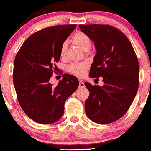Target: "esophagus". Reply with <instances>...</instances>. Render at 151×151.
Instances as JSON below:
<instances>
[{
  "instance_id": "esophagus-1",
  "label": "esophagus",
  "mask_w": 151,
  "mask_h": 151,
  "mask_svg": "<svg viewBox=\"0 0 151 151\" xmlns=\"http://www.w3.org/2000/svg\"><path fill=\"white\" fill-rule=\"evenodd\" d=\"M79 87H80V88H84L85 84L83 81H80V82H79Z\"/></svg>"
}]
</instances>
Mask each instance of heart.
<instances>
[{"label":"heart","mask_w":151,"mask_h":151,"mask_svg":"<svg viewBox=\"0 0 151 151\" xmlns=\"http://www.w3.org/2000/svg\"><path fill=\"white\" fill-rule=\"evenodd\" d=\"M71 42L74 45L80 47L85 52H88L91 47V39L86 33L83 32H77L73 36ZM67 50V42H64L60 48V55L65 56ZM88 68V63H71L67 67V71H69L77 77H82L85 75L86 71Z\"/></svg>","instance_id":"obj_1"}]
</instances>
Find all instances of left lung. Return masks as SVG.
Instances as JSON below:
<instances>
[{
	"instance_id": "8db88e82",
	"label": "left lung",
	"mask_w": 151,
	"mask_h": 151,
	"mask_svg": "<svg viewBox=\"0 0 151 151\" xmlns=\"http://www.w3.org/2000/svg\"><path fill=\"white\" fill-rule=\"evenodd\" d=\"M79 27L94 42L96 50L89 76L92 78L101 77L104 82L103 86L85 83L90 93L85 101V113L96 123H112L127 112L138 91L137 57L129 39L115 27Z\"/></svg>"
}]
</instances>
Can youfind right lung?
<instances>
[{"label": "right lung", "instance_id": "add662e5", "mask_svg": "<svg viewBox=\"0 0 151 151\" xmlns=\"http://www.w3.org/2000/svg\"><path fill=\"white\" fill-rule=\"evenodd\" d=\"M76 26L56 25L35 32L15 57L13 82L18 101L36 123L50 124L58 121L63 115L67 98L78 88V80L71 74H63V80L55 86L49 82L53 63L60 60L62 45Z\"/></svg>", "mask_w": 151, "mask_h": 151}]
</instances>
